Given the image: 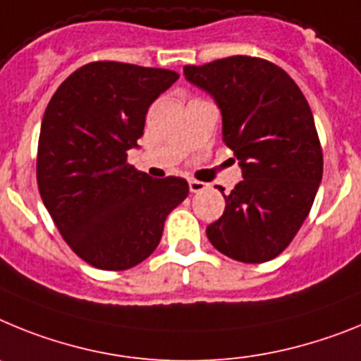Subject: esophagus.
Wrapping results in <instances>:
<instances>
[{
    "mask_svg": "<svg viewBox=\"0 0 361 361\" xmlns=\"http://www.w3.org/2000/svg\"><path fill=\"white\" fill-rule=\"evenodd\" d=\"M189 189L190 192H202L203 189H207V183L198 180H189Z\"/></svg>",
    "mask_w": 361,
    "mask_h": 361,
    "instance_id": "34e87169",
    "label": "esophagus"
}]
</instances>
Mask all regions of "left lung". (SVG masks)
I'll return each mask as SVG.
<instances>
[{
    "mask_svg": "<svg viewBox=\"0 0 361 361\" xmlns=\"http://www.w3.org/2000/svg\"><path fill=\"white\" fill-rule=\"evenodd\" d=\"M183 74L218 103L224 142L243 174L207 238L228 258L269 262L294 240L322 181L324 154L311 106L293 78L267 59L231 56L185 65Z\"/></svg>",
    "mask_w": 361,
    "mask_h": 361,
    "instance_id": "obj_1",
    "label": "left lung"
}]
</instances>
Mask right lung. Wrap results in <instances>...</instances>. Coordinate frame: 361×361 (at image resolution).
<instances>
[{
	"label": "right lung",
	"instance_id": "obj_1",
	"mask_svg": "<svg viewBox=\"0 0 361 361\" xmlns=\"http://www.w3.org/2000/svg\"><path fill=\"white\" fill-rule=\"evenodd\" d=\"M178 78L167 68L92 61L47 105L37 187L59 234L92 267L127 271L149 258L167 216L189 194L183 178L152 180L127 161L149 106Z\"/></svg>",
	"mask_w": 361,
	"mask_h": 361
}]
</instances>
